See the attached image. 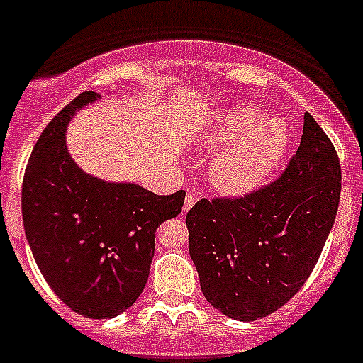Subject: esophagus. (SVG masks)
I'll use <instances>...</instances> for the list:
<instances>
[{
  "mask_svg": "<svg viewBox=\"0 0 363 363\" xmlns=\"http://www.w3.org/2000/svg\"><path fill=\"white\" fill-rule=\"evenodd\" d=\"M196 201H197L196 194H194V191H188L186 197H184V212H188V210H190L191 206L196 205Z\"/></svg>",
  "mask_w": 363,
  "mask_h": 363,
  "instance_id": "34e87169",
  "label": "esophagus"
}]
</instances>
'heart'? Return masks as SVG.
Here are the masks:
<instances>
[{
  "label": "heart",
  "instance_id": "b5f03b06",
  "mask_svg": "<svg viewBox=\"0 0 363 363\" xmlns=\"http://www.w3.org/2000/svg\"><path fill=\"white\" fill-rule=\"evenodd\" d=\"M214 145H228L210 167L212 184L225 194H243L269 175L290 144V129L279 116H260L252 105L223 112Z\"/></svg>",
  "mask_w": 363,
  "mask_h": 363
}]
</instances>
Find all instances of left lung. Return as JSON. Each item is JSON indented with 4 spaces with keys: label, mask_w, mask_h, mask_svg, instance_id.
Segmentation results:
<instances>
[{
    "label": "left lung",
    "mask_w": 363,
    "mask_h": 363,
    "mask_svg": "<svg viewBox=\"0 0 363 363\" xmlns=\"http://www.w3.org/2000/svg\"><path fill=\"white\" fill-rule=\"evenodd\" d=\"M340 191L336 149L306 112L299 149L279 179L242 197L201 199L186 214L206 301L238 321L282 308L321 257Z\"/></svg>",
    "instance_id": "obj_1"
}]
</instances>
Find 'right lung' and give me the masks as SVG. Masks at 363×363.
<instances>
[{"instance_id": "add662e5", "label": "right lung", "mask_w": 363, "mask_h": 363, "mask_svg": "<svg viewBox=\"0 0 363 363\" xmlns=\"http://www.w3.org/2000/svg\"><path fill=\"white\" fill-rule=\"evenodd\" d=\"M97 99L79 94L42 130L21 184L27 242L45 282L68 308L111 319L144 291L158 225L182 212L186 191L157 196L84 173L66 147L72 116Z\"/></svg>"}]
</instances>
